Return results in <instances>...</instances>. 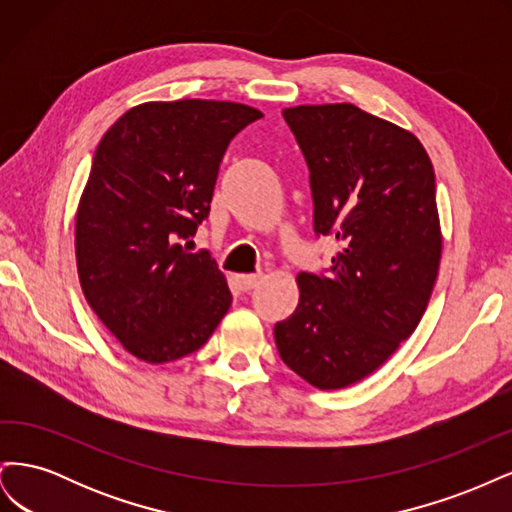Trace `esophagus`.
Segmentation results:
<instances>
[{"mask_svg": "<svg viewBox=\"0 0 512 512\" xmlns=\"http://www.w3.org/2000/svg\"><path fill=\"white\" fill-rule=\"evenodd\" d=\"M262 282V273H243L239 275V286L243 290H252Z\"/></svg>", "mask_w": 512, "mask_h": 512, "instance_id": "obj_1", "label": "esophagus"}]
</instances>
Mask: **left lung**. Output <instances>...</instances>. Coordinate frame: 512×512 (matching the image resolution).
I'll return each instance as SVG.
<instances>
[{"mask_svg": "<svg viewBox=\"0 0 512 512\" xmlns=\"http://www.w3.org/2000/svg\"><path fill=\"white\" fill-rule=\"evenodd\" d=\"M309 168L316 237L342 252L299 273V305L275 324L282 361L318 389L376 371L421 322L442 237L436 173L418 138L354 104L284 108Z\"/></svg>", "mask_w": 512, "mask_h": 512, "instance_id": "left-lung-1", "label": "left lung"}]
</instances>
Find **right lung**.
I'll list each match as a JSON object with an SVG mask.
<instances>
[{
	"instance_id": "right-lung-1",
	"label": "right lung",
	"mask_w": 512,
	"mask_h": 512,
	"mask_svg": "<svg viewBox=\"0 0 512 512\" xmlns=\"http://www.w3.org/2000/svg\"><path fill=\"white\" fill-rule=\"evenodd\" d=\"M260 117L237 102H147L102 136L76 213V267L87 303L136 359L188 356L226 316L218 262L180 241L209 218L230 141Z\"/></svg>"
}]
</instances>
